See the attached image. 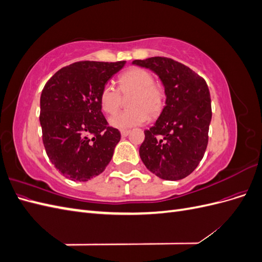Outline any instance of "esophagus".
<instances>
[{
	"label": "esophagus",
	"mask_w": 262,
	"mask_h": 262,
	"mask_svg": "<svg viewBox=\"0 0 262 262\" xmlns=\"http://www.w3.org/2000/svg\"><path fill=\"white\" fill-rule=\"evenodd\" d=\"M130 133V131L129 130H121V137L122 138H125V137H128V134Z\"/></svg>",
	"instance_id": "esophagus-1"
}]
</instances>
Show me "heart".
<instances>
[{
    "instance_id": "b5f03b06",
    "label": "heart",
    "mask_w": 262,
    "mask_h": 262,
    "mask_svg": "<svg viewBox=\"0 0 262 262\" xmlns=\"http://www.w3.org/2000/svg\"><path fill=\"white\" fill-rule=\"evenodd\" d=\"M129 110L118 113L109 119V124L117 129H129L143 124L148 115L156 117L164 107L165 92L154 83V77L147 70L131 68L119 77L118 89L107 83L99 96L100 107L106 114H115L120 108L122 96H130Z\"/></svg>"
}]
</instances>
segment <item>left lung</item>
<instances>
[{"label":"left lung","instance_id":"obj_1","mask_svg":"<svg viewBox=\"0 0 262 262\" xmlns=\"http://www.w3.org/2000/svg\"><path fill=\"white\" fill-rule=\"evenodd\" d=\"M132 64L152 70L165 87L166 106L140 146L146 168L165 180L190 175L203 158L212 118L209 87L182 63L165 57L134 60Z\"/></svg>","mask_w":262,"mask_h":262}]
</instances>
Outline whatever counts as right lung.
<instances>
[{"label":"right lung","mask_w":262,"mask_h":262,"mask_svg":"<svg viewBox=\"0 0 262 262\" xmlns=\"http://www.w3.org/2000/svg\"><path fill=\"white\" fill-rule=\"evenodd\" d=\"M125 61H81L62 68L40 96L42 141L50 162L63 176L87 181L105 170L120 141L101 113L102 87Z\"/></svg>","instance_id":"add662e5"}]
</instances>
